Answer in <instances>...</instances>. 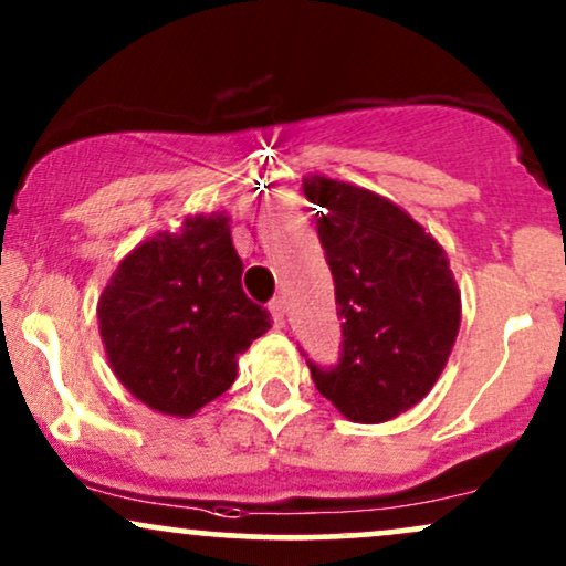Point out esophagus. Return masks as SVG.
<instances>
[{"label":"esophagus","mask_w":566,"mask_h":566,"mask_svg":"<svg viewBox=\"0 0 566 566\" xmlns=\"http://www.w3.org/2000/svg\"><path fill=\"white\" fill-rule=\"evenodd\" d=\"M269 311H271V316H274L276 327H284V301L282 297H271Z\"/></svg>","instance_id":"1"}]
</instances>
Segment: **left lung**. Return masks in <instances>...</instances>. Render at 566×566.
I'll return each instance as SVG.
<instances>
[{
  "label": "left lung",
  "instance_id": "obj_1",
  "mask_svg": "<svg viewBox=\"0 0 566 566\" xmlns=\"http://www.w3.org/2000/svg\"><path fill=\"white\" fill-rule=\"evenodd\" d=\"M316 233L343 324L335 367L308 361L322 396L354 423H386L418 405L460 329V292L444 250L394 201L314 175Z\"/></svg>",
  "mask_w": 566,
  "mask_h": 566
}]
</instances>
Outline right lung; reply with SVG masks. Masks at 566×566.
<instances>
[{"instance_id":"add662e5","label":"right lung","mask_w":566,"mask_h":566,"mask_svg":"<svg viewBox=\"0 0 566 566\" xmlns=\"http://www.w3.org/2000/svg\"><path fill=\"white\" fill-rule=\"evenodd\" d=\"M226 216L186 218L135 247L97 301L116 378L143 405L188 418L229 391L237 356L271 327L242 290Z\"/></svg>"}]
</instances>
